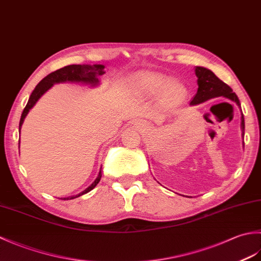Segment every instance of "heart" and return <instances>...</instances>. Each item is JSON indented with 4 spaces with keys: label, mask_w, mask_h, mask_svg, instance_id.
Segmentation results:
<instances>
[{
    "label": "heart",
    "mask_w": 261,
    "mask_h": 261,
    "mask_svg": "<svg viewBox=\"0 0 261 261\" xmlns=\"http://www.w3.org/2000/svg\"><path fill=\"white\" fill-rule=\"evenodd\" d=\"M139 85L143 92L151 95L164 91V98L167 102L179 101L185 94V88L178 83H170L168 77L158 74H145L141 76Z\"/></svg>",
    "instance_id": "1"
}]
</instances>
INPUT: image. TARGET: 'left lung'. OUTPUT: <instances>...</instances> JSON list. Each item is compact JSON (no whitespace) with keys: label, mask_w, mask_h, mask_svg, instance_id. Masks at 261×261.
Listing matches in <instances>:
<instances>
[{"label":"left lung","mask_w":261,"mask_h":261,"mask_svg":"<svg viewBox=\"0 0 261 261\" xmlns=\"http://www.w3.org/2000/svg\"><path fill=\"white\" fill-rule=\"evenodd\" d=\"M195 74L198 79V88L196 95L194 96L191 102L192 105L199 104L207 101L210 98L218 96L228 97L236 102L238 105H240L239 98L236 95V93L232 91V88L229 85H226L224 82L221 81L219 77H216L213 71L204 67H196ZM241 129L242 136H245V118H243V114L241 116Z\"/></svg>","instance_id":"obj_1"}]
</instances>
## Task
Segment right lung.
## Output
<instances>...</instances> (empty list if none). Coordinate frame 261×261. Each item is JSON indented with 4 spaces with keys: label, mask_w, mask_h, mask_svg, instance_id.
Returning a JSON list of instances; mask_svg holds the SVG:
<instances>
[{
    "label": "right lung",
    "mask_w": 261,
    "mask_h": 261,
    "mask_svg": "<svg viewBox=\"0 0 261 261\" xmlns=\"http://www.w3.org/2000/svg\"><path fill=\"white\" fill-rule=\"evenodd\" d=\"M103 69H104L103 65H93V66L69 65V66H65V67L60 68V69L55 70V71H53V73L47 75L45 79L40 81V83H39L35 90H33V92L31 93L29 101H28L23 112H22V114H21L19 129H21L22 123H23L24 118L27 116L28 112H29V110L36 104V102L39 98H40L42 94L47 92L54 84H56V83H62V82H83V83H90V84H92V85H96L98 83V79L96 76L103 75L105 73ZM101 177H102V173L99 171V174L97 176V178L95 179V181H94L90 187H87L84 192L80 193L79 195H76V196H71L68 198H64V199H73V198H76V197L83 195V194H86L90 191H92L93 188L98 184V181L101 180Z\"/></svg>",
    "instance_id": "obj_1"
}]
</instances>
